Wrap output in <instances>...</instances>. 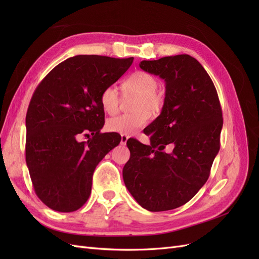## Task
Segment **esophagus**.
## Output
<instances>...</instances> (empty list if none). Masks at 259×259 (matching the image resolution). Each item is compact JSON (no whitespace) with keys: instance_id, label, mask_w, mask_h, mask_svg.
<instances>
[{"instance_id":"esophagus-1","label":"esophagus","mask_w":259,"mask_h":259,"mask_svg":"<svg viewBox=\"0 0 259 259\" xmlns=\"http://www.w3.org/2000/svg\"><path fill=\"white\" fill-rule=\"evenodd\" d=\"M127 139H128V136L122 135V136H121V144H122V145H126V143H127Z\"/></svg>"}]
</instances>
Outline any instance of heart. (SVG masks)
<instances>
[{"label":"heart","instance_id":"b5f03b06","mask_svg":"<svg viewBox=\"0 0 259 259\" xmlns=\"http://www.w3.org/2000/svg\"><path fill=\"white\" fill-rule=\"evenodd\" d=\"M121 88L125 96L136 95L132 106L134 112L111 117L107 121V128L125 136L134 135L147 124L148 114L155 116L162 110L164 99L156 91L159 80L149 72L136 71L122 82ZM120 103V94L114 86H107L101 93L100 104L106 113L114 114L119 110Z\"/></svg>","mask_w":259,"mask_h":259}]
</instances>
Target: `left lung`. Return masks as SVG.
I'll list each match as a JSON object with an SVG mask.
<instances>
[{
	"mask_svg": "<svg viewBox=\"0 0 259 259\" xmlns=\"http://www.w3.org/2000/svg\"><path fill=\"white\" fill-rule=\"evenodd\" d=\"M139 67L165 81L166 91L161 114L144 131L150 145L127 140L124 184L144 208L174 209L208 179L221 148L222 107L213 81L190 55L143 60ZM167 144L175 147L170 154L163 151Z\"/></svg>",
	"mask_w": 259,
	"mask_h": 259,
	"instance_id": "obj_1",
	"label": "left lung"
}]
</instances>
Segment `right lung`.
I'll return each mask as SVG.
<instances>
[{
	"instance_id": "right-lung-1",
	"label": "right lung",
	"mask_w": 259,
	"mask_h": 259,
	"mask_svg": "<svg viewBox=\"0 0 259 259\" xmlns=\"http://www.w3.org/2000/svg\"><path fill=\"white\" fill-rule=\"evenodd\" d=\"M133 60L77 55L55 67L34 91L26 115V162L46 206L69 213L88 201L94 170L121 142L117 133H100V95ZM81 134L92 137L79 142Z\"/></svg>"
}]
</instances>
